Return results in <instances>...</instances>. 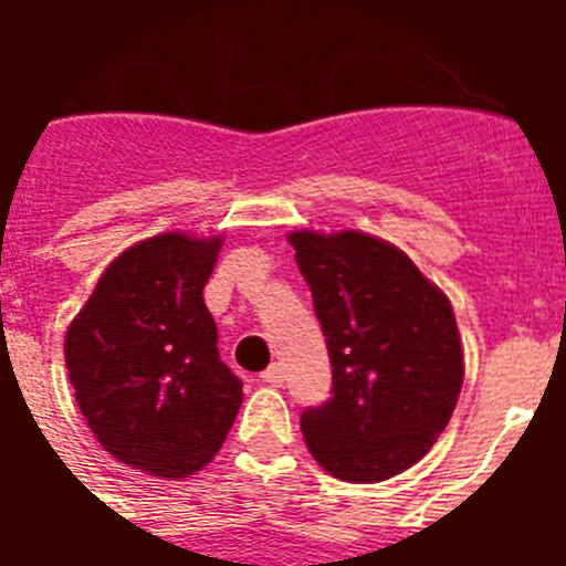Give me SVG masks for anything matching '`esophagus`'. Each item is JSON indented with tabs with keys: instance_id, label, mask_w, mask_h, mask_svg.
Returning a JSON list of instances; mask_svg holds the SVG:
<instances>
[{
	"instance_id": "34e87169",
	"label": "esophagus",
	"mask_w": 566,
	"mask_h": 566,
	"mask_svg": "<svg viewBox=\"0 0 566 566\" xmlns=\"http://www.w3.org/2000/svg\"><path fill=\"white\" fill-rule=\"evenodd\" d=\"M260 382L272 385V388H280V385H283V365H280V363L269 365L266 371L260 374Z\"/></svg>"
}]
</instances>
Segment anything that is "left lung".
Here are the masks:
<instances>
[{
    "instance_id": "left-lung-1",
    "label": "left lung",
    "mask_w": 566,
    "mask_h": 566,
    "mask_svg": "<svg viewBox=\"0 0 566 566\" xmlns=\"http://www.w3.org/2000/svg\"><path fill=\"white\" fill-rule=\"evenodd\" d=\"M289 240L332 357V399L300 417L308 451L345 482L397 476L431 451L462 391L451 303L371 234Z\"/></svg>"
}]
</instances>
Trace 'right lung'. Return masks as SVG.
Listing matches in <instances>:
<instances>
[{"label": "right lung", "instance_id": "1", "mask_svg": "<svg viewBox=\"0 0 566 566\" xmlns=\"http://www.w3.org/2000/svg\"><path fill=\"white\" fill-rule=\"evenodd\" d=\"M221 240L167 232L115 258L70 323L64 363L104 451L164 479L201 470L227 439L243 382L203 303Z\"/></svg>", "mask_w": 566, "mask_h": 566}]
</instances>
